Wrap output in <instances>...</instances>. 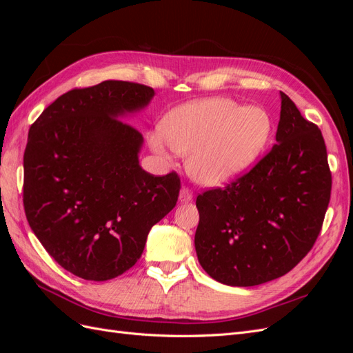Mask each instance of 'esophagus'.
<instances>
[{
	"label": "esophagus",
	"instance_id": "obj_1",
	"mask_svg": "<svg viewBox=\"0 0 353 353\" xmlns=\"http://www.w3.org/2000/svg\"><path fill=\"white\" fill-rule=\"evenodd\" d=\"M191 199H193V193L187 188V187H183L179 191V201L181 203H188Z\"/></svg>",
	"mask_w": 353,
	"mask_h": 353
}]
</instances>
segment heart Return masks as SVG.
Segmentation results:
<instances>
[{"label":"heart","instance_id":"1","mask_svg":"<svg viewBox=\"0 0 353 353\" xmlns=\"http://www.w3.org/2000/svg\"><path fill=\"white\" fill-rule=\"evenodd\" d=\"M271 134L268 112L216 97L170 112L162 125L165 140L153 134L150 145L160 154H166L168 145L179 154H188L187 170L196 183L221 185L244 174L258 160Z\"/></svg>","mask_w":353,"mask_h":353}]
</instances>
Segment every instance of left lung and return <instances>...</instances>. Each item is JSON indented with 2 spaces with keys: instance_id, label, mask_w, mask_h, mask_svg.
<instances>
[{
  "instance_id": "obj_1",
  "label": "left lung",
  "mask_w": 353,
  "mask_h": 353,
  "mask_svg": "<svg viewBox=\"0 0 353 353\" xmlns=\"http://www.w3.org/2000/svg\"><path fill=\"white\" fill-rule=\"evenodd\" d=\"M281 95L276 144L225 188L197 196V258L213 280L252 287L301 262L323 228L331 194L319 128Z\"/></svg>"
}]
</instances>
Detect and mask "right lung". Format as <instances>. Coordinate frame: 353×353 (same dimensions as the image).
<instances>
[{
	"instance_id": "right-lung-1",
	"label": "right lung",
	"mask_w": 353,
	"mask_h": 353,
	"mask_svg": "<svg viewBox=\"0 0 353 353\" xmlns=\"http://www.w3.org/2000/svg\"><path fill=\"white\" fill-rule=\"evenodd\" d=\"M154 90L126 81L74 88L32 123L23 156V206L61 268L90 281L123 274L141 258L152 227L176 205V172L154 176L138 162L143 134L119 117Z\"/></svg>"
}]
</instances>
